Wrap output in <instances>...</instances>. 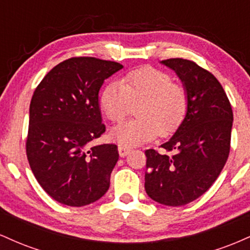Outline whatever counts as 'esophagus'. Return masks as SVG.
<instances>
[{"label":"esophagus","instance_id":"1","mask_svg":"<svg viewBox=\"0 0 250 250\" xmlns=\"http://www.w3.org/2000/svg\"><path fill=\"white\" fill-rule=\"evenodd\" d=\"M130 153V147H127V146L119 145V154L121 157L127 156V155Z\"/></svg>","mask_w":250,"mask_h":250}]
</instances>
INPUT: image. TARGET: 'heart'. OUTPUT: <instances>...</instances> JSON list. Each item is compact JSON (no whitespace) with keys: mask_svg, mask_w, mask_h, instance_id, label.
<instances>
[{"mask_svg":"<svg viewBox=\"0 0 250 250\" xmlns=\"http://www.w3.org/2000/svg\"><path fill=\"white\" fill-rule=\"evenodd\" d=\"M188 104L187 89L168 73L151 67L129 71L119 83H109L100 99L102 113L111 122L122 121L136 105V119L111 130L114 140L127 146L150 141L157 134H173L185 120Z\"/></svg>","mask_w":250,"mask_h":250,"instance_id":"obj_1","label":"heart"}]
</instances>
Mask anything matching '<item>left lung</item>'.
Segmentation results:
<instances>
[{"mask_svg": "<svg viewBox=\"0 0 250 250\" xmlns=\"http://www.w3.org/2000/svg\"><path fill=\"white\" fill-rule=\"evenodd\" d=\"M187 89L189 104L185 120L161 148L173 154L146 150L145 189L156 202L185 206L205 194L219 177L230 150L233 110L221 83L196 63L168 59Z\"/></svg>", "mask_w": 250, "mask_h": 250, "instance_id": "1", "label": "left lung"}]
</instances>
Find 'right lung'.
<instances>
[{
    "label": "right lung",
    "instance_id": "obj_1",
    "mask_svg": "<svg viewBox=\"0 0 250 250\" xmlns=\"http://www.w3.org/2000/svg\"><path fill=\"white\" fill-rule=\"evenodd\" d=\"M122 68L96 57H71L55 65L34 91L25 151L37 182L62 205L83 207L109 189L117 146L89 143L105 131L100 88Z\"/></svg>",
    "mask_w": 250,
    "mask_h": 250
}]
</instances>
